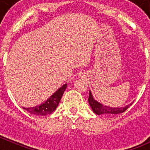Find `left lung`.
Listing matches in <instances>:
<instances>
[{"label": "left lung", "instance_id": "1", "mask_svg": "<svg viewBox=\"0 0 150 150\" xmlns=\"http://www.w3.org/2000/svg\"><path fill=\"white\" fill-rule=\"evenodd\" d=\"M88 103L90 104L92 110L93 112L96 115H108V116H112L115 115H118L120 113L124 112L132 104V103L128 104V105L125 106V107H109V106H105L104 104H101L100 102H97L95 100L93 97L91 91H89V97H88Z\"/></svg>", "mask_w": 150, "mask_h": 150}]
</instances>
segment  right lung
Instances as JSON below:
<instances>
[{"label":"right lung","instance_id":"1","mask_svg":"<svg viewBox=\"0 0 150 150\" xmlns=\"http://www.w3.org/2000/svg\"><path fill=\"white\" fill-rule=\"evenodd\" d=\"M67 86V84L63 85L43 103L33 107H23V108L29 112L30 114L35 115H47L51 114L57 109Z\"/></svg>","mask_w":150,"mask_h":150}]
</instances>
